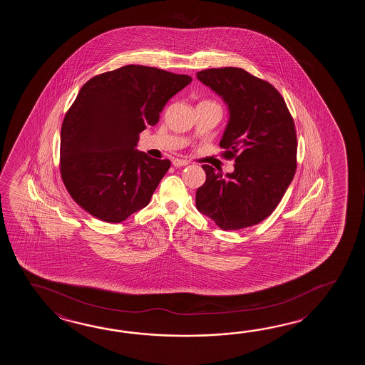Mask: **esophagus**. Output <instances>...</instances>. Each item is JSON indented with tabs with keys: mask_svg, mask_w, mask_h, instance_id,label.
<instances>
[{
	"mask_svg": "<svg viewBox=\"0 0 365 365\" xmlns=\"http://www.w3.org/2000/svg\"><path fill=\"white\" fill-rule=\"evenodd\" d=\"M172 164H173L175 167H185V165H187V162L184 160V159H173Z\"/></svg>",
	"mask_w": 365,
	"mask_h": 365,
	"instance_id": "1",
	"label": "esophagus"
}]
</instances>
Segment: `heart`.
Instances as JSON below:
<instances>
[{
  "label": "heart",
  "mask_w": 365,
  "mask_h": 365,
  "mask_svg": "<svg viewBox=\"0 0 365 365\" xmlns=\"http://www.w3.org/2000/svg\"><path fill=\"white\" fill-rule=\"evenodd\" d=\"M201 103H215V101H201Z\"/></svg>",
  "instance_id": "b5f03b06"
}]
</instances>
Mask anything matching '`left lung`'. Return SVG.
Wrapping results in <instances>:
<instances>
[{
	"instance_id": "8db88e82",
	"label": "left lung",
	"mask_w": 365,
	"mask_h": 365,
	"mask_svg": "<svg viewBox=\"0 0 365 365\" xmlns=\"http://www.w3.org/2000/svg\"><path fill=\"white\" fill-rule=\"evenodd\" d=\"M197 78L228 104L220 148L236 164L227 176L202 165L206 181L195 192V206L225 231L258 225L277 209L295 176L294 118L279 91L247 70L206 69Z\"/></svg>"
}]
</instances>
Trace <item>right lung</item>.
<instances>
[{
    "mask_svg": "<svg viewBox=\"0 0 365 365\" xmlns=\"http://www.w3.org/2000/svg\"><path fill=\"white\" fill-rule=\"evenodd\" d=\"M190 82L185 74L126 65L82 86L60 142L61 179L81 209L121 223L148 206L171 162L137 151L140 133L158 124L167 101Z\"/></svg>",
    "mask_w": 365,
    "mask_h": 365,
    "instance_id": "right-lung-1",
    "label": "right lung"
}]
</instances>
